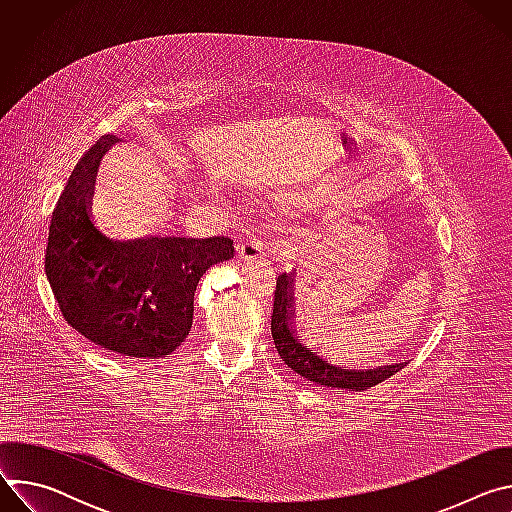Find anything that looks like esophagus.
<instances>
[{"label": "esophagus", "mask_w": 512, "mask_h": 512, "mask_svg": "<svg viewBox=\"0 0 512 512\" xmlns=\"http://www.w3.org/2000/svg\"><path fill=\"white\" fill-rule=\"evenodd\" d=\"M241 259H263L265 257V243L261 239H247L239 245Z\"/></svg>", "instance_id": "1"}]
</instances>
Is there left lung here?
Masks as SVG:
<instances>
[{"instance_id":"left-lung-1","label":"left lung","mask_w":512,"mask_h":512,"mask_svg":"<svg viewBox=\"0 0 512 512\" xmlns=\"http://www.w3.org/2000/svg\"><path fill=\"white\" fill-rule=\"evenodd\" d=\"M291 275L279 273L275 283V296H273V312H271V336L275 342V348L287 367L302 375L304 379L334 387V389H346V391H367L369 387H375L387 379H391L395 373H399L407 362L399 364H387V367L379 369H367L358 371L350 367H342V364H332L330 358L322 356L320 352L310 350L298 332L294 330V322H291Z\"/></svg>"}]
</instances>
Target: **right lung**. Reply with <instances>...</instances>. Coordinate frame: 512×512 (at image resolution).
I'll use <instances>...</instances> for the list:
<instances>
[{
	"mask_svg": "<svg viewBox=\"0 0 512 512\" xmlns=\"http://www.w3.org/2000/svg\"><path fill=\"white\" fill-rule=\"evenodd\" d=\"M117 137L101 135L70 172L52 210L44 269L62 318L87 340L127 358H166L188 336L194 291L233 241L139 239L119 243L93 223L95 172Z\"/></svg>",
	"mask_w": 512,
	"mask_h": 512,
	"instance_id": "right-lung-1",
	"label": "right lung"
}]
</instances>
